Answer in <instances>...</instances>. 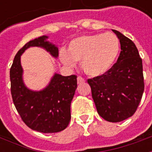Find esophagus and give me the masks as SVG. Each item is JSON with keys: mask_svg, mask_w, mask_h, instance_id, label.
<instances>
[{"mask_svg": "<svg viewBox=\"0 0 152 152\" xmlns=\"http://www.w3.org/2000/svg\"><path fill=\"white\" fill-rule=\"evenodd\" d=\"M84 81H85V79H84L83 77H81V76H78V77H77V83H78V84L83 83Z\"/></svg>", "mask_w": 152, "mask_h": 152, "instance_id": "obj_1", "label": "esophagus"}]
</instances>
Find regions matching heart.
Masks as SVG:
<instances>
[{
	"label": "heart",
	"instance_id": "heart-1",
	"mask_svg": "<svg viewBox=\"0 0 152 152\" xmlns=\"http://www.w3.org/2000/svg\"><path fill=\"white\" fill-rule=\"evenodd\" d=\"M119 41L111 33L85 35L75 38L68 45L67 53L61 52L60 59L66 66L80 63L83 72L98 76L107 72L117 57Z\"/></svg>",
	"mask_w": 152,
	"mask_h": 152
}]
</instances>
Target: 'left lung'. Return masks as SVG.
<instances>
[{
	"mask_svg": "<svg viewBox=\"0 0 152 152\" xmlns=\"http://www.w3.org/2000/svg\"><path fill=\"white\" fill-rule=\"evenodd\" d=\"M121 43L117 62L101 76L88 79L99 115L109 122H120L137 111L144 91L142 61L134 43L112 30Z\"/></svg>",
	"mask_w": 152,
	"mask_h": 152,
	"instance_id": "left-lung-1",
	"label": "left lung"
}]
</instances>
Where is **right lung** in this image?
<instances>
[{
    "label": "right lung",
    "mask_w": 152,
    "mask_h": 152,
    "mask_svg": "<svg viewBox=\"0 0 152 152\" xmlns=\"http://www.w3.org/2000/svg\"><path fill=\"white\" fill-rule=\"evenodd\" d=\"M43 36L25 44L16 53L10 71V90L15 108L22 121L33 130L50 134L65 129L71 120V102L76 87L77 76L55 74L50 85L40 92L31 91L22 80L20 55L31 46H40L58 57V50Z\"/></svg>",
    "instance_id": "add662e5"
}]
</instances>
